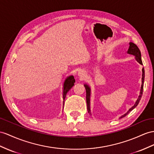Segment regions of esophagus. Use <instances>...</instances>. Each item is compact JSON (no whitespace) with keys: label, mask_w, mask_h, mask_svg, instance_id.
I'll list each match as a JSON object with an SVG mask.
<instances>
[{"label":"esophagus","mask_w":154,"mask_h":154,"mask_svg":"<svg viewBox=\"0 0 154 154\" xmlns=\"http://www.w3.org/2000/svg\"><path fill=\"white\" fill-rule=\"evenodd\" d=\"M79 76L81 77V78H84L86 77V74L84 72H79Z\"/></svg>","instance_id":"esophagus-1"}]
</instances>
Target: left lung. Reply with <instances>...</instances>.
<instances>
[{
	"instance_id": "obj_1",
	"label": "left lung",
	"mask_w": 154,
	"mask_h": 154,
	"mask_svg": "<svg viewBox=\"0 0 154 154\" xmlns=\"http://www.w3.org/2000/svg\"><path fill=\"white\" fill-rule=\"evenodd\" d=\"M128 54H133L134 56L135 57V59L137 60V61L141 65H143V62H142L141 60V53H140V51L139 49V47L137 46V45H135V43H133L132 42H130L129 43V47L128 49V51L127 52ZM142 72H143V75H142V85H141V87H140V94L139 96V97H138V99L137 100L136 102L135 105H134L131 108H130L128 111L125 113L124 115H122V116H120V118H124L125 116H127L128 114L131 112L133 109H135L137 105L139 104V101L141 99V97L142 95H143V86H144V68H143V69H142ZM85 89H86V103H87V110H88V112L90 114V115H91V112H90V92H91V90H90V86L88 85H87L86 84L84 85Z\"/></svg>"
}]
</instances>
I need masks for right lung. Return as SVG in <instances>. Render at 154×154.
I'll use <instances>...</instances> for the list:
<instances>
[{"instance_id": "1", "label": "right lung", "mask_w": 154, "mask_h": 154, "mask_svg": "<svg viewBox=\"0 0 154 154\" xmlns=\"http://www.w3.org/2000/svg\"><path fill=\"white\" fill-rule=\"evenodd\" d=\"M75 82V80L74 77L73 75L69 76L66 79L64 82V88H63V105H64V103L66 94L69 90L73 87Z\"/></svg>"}]
</instances>
